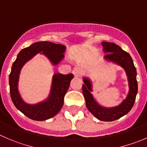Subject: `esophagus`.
Instances as JSON below:
<instances>
[{
  "label": "esophagus",
  "instance_id": "esophagus-1",
  "mask_svg": "<svg viewBox=\"0 0 147 147\" xmlns=\"http://www.w3.org/2000/svg\"><path fill=\"white\" fill-rule=\"evenodd\" d=\"M73 74L75 76H77V77H80V76H83L84 74V71L82 68H81L80 67H75L73 70Z\"/></svg>",
  "mask_w": 147,
  "mask_h": 147
}]
</instances>
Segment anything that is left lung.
Masks as SVG:
<instances>
[{
	"label": "left lung",
	"instance_id": "1",
	"mask_svg": "<svg viewBox=\"0 0 147 147\" xmlns=\"http://www.w3.org/2000/svg\"><path fill=\"white\" fill-rule=\"evenodd\" d=\"M102 44L104 51L107 53L105 58L119 64L125 69L129 82L130 90L128 96L119 106L112 108H105L97 104L93 98V96L90 93L92 86L89 79L86 78L84 79V84L82 86V91L86 101V107L91 113L100 121H113L126 115L134 106L138 92L136 69L134 66V61L131 55L127 52L122 50L121 47L111 42H104Z\"/></svg>",
	"mask_w": 147,
	"mask_h": 147
}]
</instances>
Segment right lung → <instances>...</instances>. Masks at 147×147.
<instances>
[{
    "mask_svg": "<svg viewBox=\"0 0 147 147\" xmlns=\"http://www.w3.org/2000/svg\"><path fill=\"white\" fill-rule=\"evenodd\" d=\"M65 50V47L63 45L47 41L37 42L21 50L13 62L9 75L10 94L15 107L30 119L45 121L55 116L63 105L64 97L74 75L72 74L67 75L55 74L48 99L41 103L31 105L22 100L18 91V79L21 68L25 63L42 51V53L45 54L53 63L57 65L63 58Z\"/></svg>",
    "mask_w": 147,
    "mask_h": 147,
    "instance_id": "right-lung-1",
    "label": "right lung"
}]
</instances>
